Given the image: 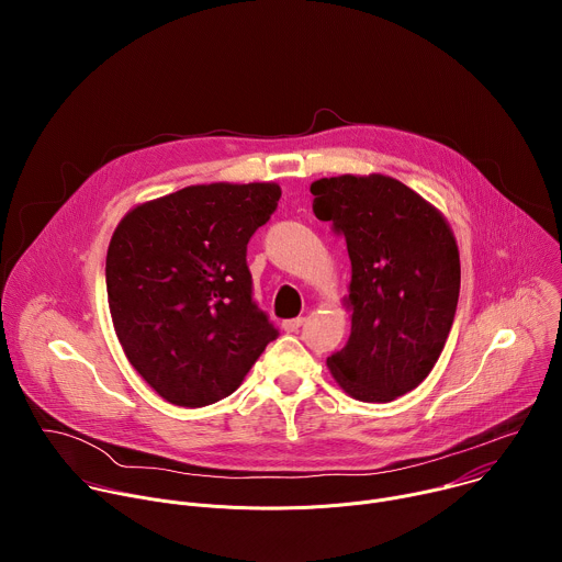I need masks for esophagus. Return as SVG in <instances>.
<instances>
[{
    "label": "esophagus",
    "mask_w": 562,
    "mask_h": 562,
    "mask_svg": "<svg viewBox=\"0 0 562 562\" xmlns=\"http://www.w3.org/2000/svg\"><path fill=\"white\" fill-rule=\"evenodd\" d=\"M302 323H304V317H293V319H284V323H282V329H284V331H289V334H293V331H297V329L302 327Z\"/></svg>",
    "instance_id": "obj_1"
}]
</instances>
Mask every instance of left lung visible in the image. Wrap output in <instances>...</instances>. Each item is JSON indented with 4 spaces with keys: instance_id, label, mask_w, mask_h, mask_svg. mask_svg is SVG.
Instances as JSON below:
<instances>
[{
    "instance_id": "1",
    "label": "left lung",
    "mask_w": 562,
    "mask_h": 562,
    "mask_svg": "<svg viewBox=\"0 0 562 562\" xmlns=\"http://www.w3.org/2000/svg\"><path fill=\"white\" fill-rule=\"evenodd\" d=\"M313 213L347 239L351 336L327 358L342 391L391 403L438 362L460 293V254L445 215L395 178L338 176L311 184Z\"/></svg>"
}]
</instances>
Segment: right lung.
Wrapping results in <instances>:
<instances>
[{
    "instance_id": "obj_1",
    "label": "right lung",
    "mask_w": 562,
    "mask_h": 562,
    "mask_svg": "<svg viewBox=\"0 0 562 562\" xmlns=\"http://www.w3.org/2000/svg\"><path fill=\"white\" fill-rule=\"evenodd\" d=\"M280 195L276 182L195 184L137 204L113 231V327L167 403L195 409L231 395L278 338L251 297L247 245Z\"/></svg>"
}]
</instances>
